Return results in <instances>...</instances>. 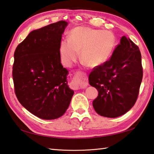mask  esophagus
<instances>
[{"mask_svg": "<svg viewBox=\"0 0 154 154\" xmlns=\"http://www.w3.org/2000/svg\"><path fill=\"white\" fill-rule=\"evenodd\" d=\"M81 75H82V72H77L76 75H75V80L72 81V82L71 83V87L72 89L78 90V89H80V88H81L80 85H79V83H78V82L76 80L77 78H79L81 77Z\"/></svg>", "mask_w": 154, "mask_h": 154, "instance_id": "esophagus-1", "label": "esophagus"}]
</instances>
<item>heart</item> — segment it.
Wrapping results in <instances>:
<instances>
[{
    "mask_svg": "<svg viewBox=\"0 0 154 154\" xmlns=\"http://www.w3.org/2000/svg\"><path fill=\"white\" fill-rule=\"evenodd\" d=\"M116 46V38L111 31L90 27H77L69 33V39L61 41L59 51L64 66H71L81 59L90 67L100 66L108 60Z\"/></svg>",
    "mask_w": 154,
    "mask_h": 154,
    "instance_id": "b5f03b06",
    "label": "heart"
}]
</instances>
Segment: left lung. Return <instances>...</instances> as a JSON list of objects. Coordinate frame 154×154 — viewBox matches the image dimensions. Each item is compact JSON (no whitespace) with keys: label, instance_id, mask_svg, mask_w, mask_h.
Here are the masks:
<instances>
[{"label":"left lung","instance_id":"left-lung-1","mask_svg":"<svg viewBox=\"0 0 154 154\" xmlns=\"http://www.w3.org/2000/svg\"><path fill=\"white\" fill-rule=\"evenodd\" d=\"M142 79L139 49L122 36L111 58L89 75V83L98 92L92 103L96 113L111 118L126 113L136 103Z\"/></svg>","mask_w":154,"mask_h":154}]
</instances>
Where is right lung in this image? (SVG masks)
<instances>
[{"label": "right lung", "mask_w": 154, "mask_h": 154, "mask_svg": "<svg viewBox=\"0 0 154 154\" xmlns=\"http://www.w3.org/2000/svg\"><path fill=\"white\" fill-rule=\"evenodd\" d=\"M67 25L59 21L32 30L14 53L15 95L21 105L41 119L63 116L74 94L67 85L69 71L61 64L59 51Z\"/></svg>", "instance_id": "right-lung-1"}]
</instances>
